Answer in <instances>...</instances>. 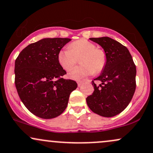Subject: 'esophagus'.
<instances>
[{
  "instance_id": "34e87169",
  "label": "esophagus",
  "mask_w": 153,
  "mask_h": 153,
  "mask_svg": "<svg viewBox=\"0 0 153 153\" xmlns=\"http://www.w3.org/2000/svg\"><path fill=\"white\" fill-rule=\"evenodd\" d=\"M82 81H78V85L79 87L80 86V85H82Z\"/></svg>"
}]
</instances>
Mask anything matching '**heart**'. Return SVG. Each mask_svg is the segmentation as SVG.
Returning <instances> with one entry per match:
<instances>
[{
    "label": "heart",
    "mask_w": 153,
    "mask_h": 153,
    "mask_svg": "<svg viewBox=\"0 0 153 153\" xmlns=\"http://www.w3.org/2000/svg\"><path fill=\"white\" fill-rule=\"evenodd\" d=\"M80 65L72 69L70 78L80 80L93 73H100L106 64V54L102 49L97 48L94 43L85 39L76 40L62 49L57 54V61L63 70L68 71L74 66L79 58Z\"/></svg>",
    "instance_id": "obj_1"
}]
</instances>
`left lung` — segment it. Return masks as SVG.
<instances>
[{"mask_svg":"<svg viewBox=\"0 0 153 153\" xmlns=\"http://www.w3.org/2000/svg\"><path fill=\"white\" fill-rule=\"evenodd\" d=\"M103 47L106 64L102 73L92 80L94 91L86 98L90 109L101 117H111L123 111L130 103L136 89V66L128 49L113 39L90 38Z\"/></svg>","mask_w":153,"mask_h":153,"instance_id":"1","label":"left lung"}]
</instances>
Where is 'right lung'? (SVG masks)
<instances>
[{
    "instance_id": "obj_1",
    "label": "right lung",
    "mask_w": 153,
    "mask_h": 153,
    "mask_svg": "<svg viewBox=\"0 0 153 153\" xmlns=\"http://www.w3.org/2000/svg\"><path fill=\"white\" fill-rule=\"evenodd\" d=\"M68 38H46L30 44L15 61V85L23 103L33 114L42 119L58 117L65 110L77 82L64 79L57 54Z\"/></svg>"
}]
</instances>
